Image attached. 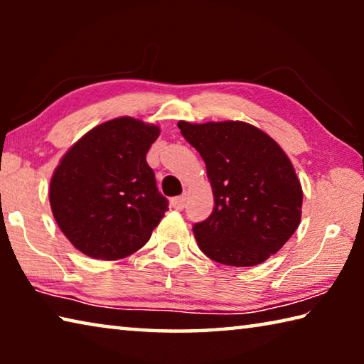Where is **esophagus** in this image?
<instances>
[{
    "mask_svg": "<svg viewBox=\"0 0 364 364\" xmlns=\"http://www.w3.org/2000/svg\"><path fill=\"white\" fill-rule=\"evenodd\" d=\"M171 205H173L176 210H183L184 205H186V196H178L171 199Z\"/></svg>",
    "mask_w": 364,
    "mask_h": 364,
    "instance_id": "esophagus-1",
    "label": "esophagus"
}]
</instances>
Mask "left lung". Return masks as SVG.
<instances>
[{
    "mask_svg": "<svg viewBox=\"0 0 364 364\" xmlns=\"http://www.w3.org/2000/svg\"><path fill=\"white\" fill-rule=\"evenodd\" d=\"M204 159L213 212L193 226L199 249L228 267H255L274 255L300 225L304 193L279 144L244 122H178Z\"/></svg>",
    "mask_w": 364,
    "mask_h": 364,
    "instance_id": "8db88e82",
    "label": "left lung"
}]
</instances>
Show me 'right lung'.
Returning a JSON list of instances; mask_svg holds the SVG:
<instances>
[{
    "label": "right lung",
    "mask_w": 364,
    "mask_h": 364,
    "mask_svg": "<svg viewBox=\"0 0 364 364\" xmlns=\"http://www.w3.org/2000/svg\"><path fill=\"white\" fill-rule=\"evenodd\" d=\"M160 128L132 117L109 120L78 139L54 170L49 204L82 254L119 260L149 241L168 210L146 154Z\"/></svg>",
    "instance_id": "add662e5"
}]
</instances>
